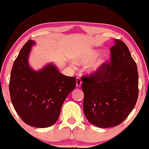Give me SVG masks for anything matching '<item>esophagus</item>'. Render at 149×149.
<instances>
[{
  "label": "esophagus",
  "instance_id": "34e87169",
  "mask_svg": "<svg viewBox=\"0 0 149 149\" xmlns=\"http://www.w3.org/2000/svg\"><path fill=\"white\" fill-rule=\"evenodd\" d=\"M76 80H77V83H76L77 86V87L81 86L82 82H81V79H80V77H77V79H76Z\"/></svg>",
  "mask_w": 149,
  "mask_h": 149
}]
</instances>
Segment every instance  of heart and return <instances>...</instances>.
<instances>
[{"label":"heart","instance_id":"b5f03b06","mask_svg":"<svg viewBox=\"0 0 149 149\" xmlns=\"http://www.w3.org/2000/svg\"><path fill=\"white\" fill-rule=\"evenodd\" d=\"M99 54L97 53V52H89L87 54H86L85 56H84L83 57L80 59V62L81 63H88L90 62V61H93L94 59H95L98 56ZM105 62L104 61H98V62L95 63L93 64L91 66V69L93 71H96L99 69L100 67L102 65V63Z\"/></svg>","mask_w":149,"mask_h":149}]
</instances>
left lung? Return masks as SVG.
Returning a JSON list of instances; mask_svg holds the SVG:
<instances>
[{
	"label": "left lung",
	"instance_id": "left-lung-1",
	"mask_svg": "<svg viewBox=\"0 0 149 149\" xmlns=\"http://www.w3.org/2000/svg\"><path fill=\"white\" fill-rule=\"evenodd\" d=\"M110 62L83 76V109L86 118L100 127L116 126L128 116L139 93L137 67L123 42L114 40Z\"/></svg>",
	"mask_w": 149,
	"mask_h": 149
}]
</instances>
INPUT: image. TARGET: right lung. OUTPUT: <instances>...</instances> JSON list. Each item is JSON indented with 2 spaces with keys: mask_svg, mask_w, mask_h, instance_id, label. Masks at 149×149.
Masks as SVG:
<instances>
[{
  "mask_svg": "<svg viewBox=\"0 0 149 149\" xmlns=\"http://www.w3.org/2000/svg\"><path fill=\"white\" fill-rule=\"evenodd\" d=\"M35 44L29 40L14 62L9 84L10 98L24 123L47 127L58 118L63 103L76 86V78L61 74L53 64L39 71L31 69L28 59Z\"/></svg>",
  "mask_w": 149,
  "mask_h": 149,
  "instance_id": "1",
  "label": "right lung"
}]
</instances>
